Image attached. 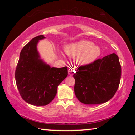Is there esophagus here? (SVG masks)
<instances>
[{"label": "esophagus", "instance_id": "34e87169", "mask_svg": "<svg viewBox=\"0 0 135 135\" xmlns=\"http://www.w3.org/2000/svg\"><path fill=\"white\" fill-rule=\"evenodd\" d=\"M69 75H72L74 73V70H73L72 69H69Z\"/></svg>", "mask_w": 135, "mask_h": 135}]
</instances>
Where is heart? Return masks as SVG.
Returning a JSON list of instances; mask_svg holds the SVG:
<instances>
[{"label":"heart","mask_w":135,"mask_h":135,"mask_svg":"<svg viewBox=\"0 0 135 135\" xmlns=\"http://www.w3.org/2000/svg\"><path fill=\"white\" fill-rule=\"evenodd\" d=\"M66 55L72 58H77V62L81 65L91 64L101 55V49L99 46H94L93 42L81 40L77 42L69 44L65 47Z\"/></svg>","instance_id":"b5f03b06"}]
</instances>
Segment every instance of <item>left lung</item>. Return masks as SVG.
I'll list each match as a JSON object with an SVG mask.
<instances>
[{
  "label": "left lung",
  "instance_id": "obj_1",
  "mask_svg": "<svg viewBox=\"0 0 135 135\" xmlns=\"http://www.w3.org/2000/svg\"><path fill=\"white\" fill-rule=\"evenodd\" d=\"M121 66L115 53L80 66L74 74V92L81 103L97 105L108 102L118 89Z\"/></svg>",
  "mask_w": 135,
  "mask_h": 135
}]
</instances>
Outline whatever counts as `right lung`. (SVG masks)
Returning a JSON list of instances; mask_svg holds the SVG:
<instances>
[{
	"label": "right lung",
	"mask_w": 135,
	"mask_h": 135,
	"mask_svg": "<svg viewBox=\"0 0 135 135\" xmlns=\"http://www.w3.org/2000/svg\"><path fill=\"white\" fill-rule=\"evenodd\" d=\"M45 38L38 35L23 47L15 72L21 98L35 106H44L52 102L59 84L68 75L66 66L51 68L41 58L37 46L38 41Z\"/></svg>",
	"instance_id": "add662e5"
}]
</instances>
